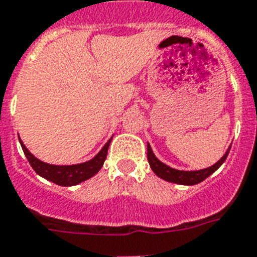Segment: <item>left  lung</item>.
<instances>
[{"label": "left lung", "instance_id": "1", "mask_svg": "<svg viewBox=\"0 0 257 257\" xmlns=\"http://www.w3.org/2000/svg\"><path fill=\"white\" fill-rule=\"evenodd\" d=\"M230 146L226 149L225 154L220 158L214 165L209 166L206 169H201V170H178V169L170 168L166 164H164L162 161H160L156 157V154L153 153L150 143L147 142V160L150 164V168L153 172L156 173L157 176L162 178V180L168 181V182H173V184L178 185H196L206 180L210 174H213L224 162H225L226 157L229 154Z\"/></svg>", "mask_w": 257, "mask_h": 257}]
</instances>
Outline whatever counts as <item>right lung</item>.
<instances>
[{
	"label": "right lung",
	"instance_id": "1",
	"mask_svg": "<svg viewBox=\"0 0 257 257\" xmlns=\"http://www.w3.org/2000/svg\"><path fill=\"white\" fill-rule=\"evenodd\" d=\"M111 139H112V137L107 141L104 146L101 147V150L97 153L96 156L91 158L89 161H87V162L76 165H51L33 156L19 137L20 145L23 147L24 154L27 157V160L29 161V164L33 168V170L40 177L51 181L53 184L60 185V186H73V185L84 182L85 180H88V178L95 176L101 169L104 161H106L107 151H108Z\"/></svg>",
	"mask_w": 257,
	"mask_h": 257
}]
</instances>
